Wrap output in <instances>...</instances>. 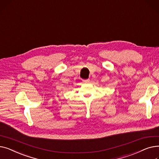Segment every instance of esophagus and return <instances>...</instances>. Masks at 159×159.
Returning <instances> with one entry per match:
<instances>
[{
  "label": "esophagus",
  "instance_id": "1",
  "mask_svg": "<svg viewBox=\"0 0 159 159\" xmlns=\"http://www.w3.org/2000/svg\"><path fill=\"white\" fill-rule=\"evenodd\" d=\"M82 81H83V82L88 83V82H89V79H84V80H82Z\"/></svg>",
  "mask_w": 159,
  "mask_h": 159
}]
</instances>
